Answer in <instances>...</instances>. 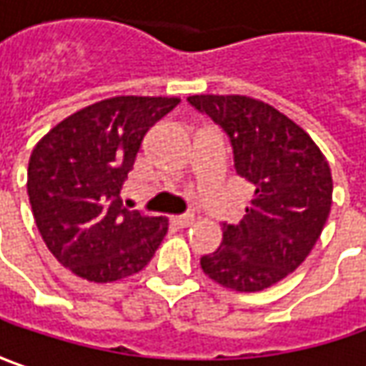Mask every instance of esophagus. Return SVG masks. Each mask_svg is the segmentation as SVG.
Listing matches in <instances>:
<instances>
[{"mask_svg": "<svg viewBox=\"0 0 366 366\" xmlns=\"http://www.w3.org/2000/svg\"><path fill=\"white\" fill-rule=\"evenodd\" d=\"M194 221V217L192 214H178V217H172V222L176 224V227H188V224H192Z\"/></svg>", "mask_w": 366, "mask_h": 366, "instance_id": "obj_1", "label": "esophagus"}]
</instances>
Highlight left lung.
Masks as SVG:
<instances>
[{
  "label": "left lung",
  "mask_w": 366,
  "mask_h": 366,
  "mask_svg": "<svg viewBox=\"0 0 366 366\" xmlns=\"http://www.w3.org/2000/svg\"><path fill=\"white\" fill-rule=\"evenodd\" d=\"M233 147L234 170L255 186L237 224L222 222L221 247L200 257L210 280L261 292L308 257L332 204V174L318 145L284 113L243 95H192Z\"/></svg>",
  "instance_id": "left-lung-1"
}]
</instances>
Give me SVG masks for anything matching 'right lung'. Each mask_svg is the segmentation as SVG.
<instances>
[{"mask_svg": "<svg viewBox=\"0 0 366 366\" xmlns=\"http://www.w3.org/2000/svg\"><path fill=\"white\" fill-rule=\"evenodd\" d=\"M176 97H113L76 111L34 147L28 196L50 253L82 280L107 284L142 271L168 219L129 210L121 188L145 133Z\"/></svg>", "mask_w": 366, "mask_h": 366, "instance_id": "1", "label": "right lung"}]
</instances>
